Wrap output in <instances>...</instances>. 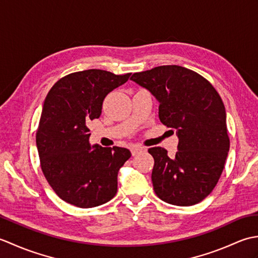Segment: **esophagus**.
Segmentation results:
<instances>
[{"mask_svg": "<svg viewBox=\"0 0 258 258\" xmlns=\"http://www.w3.org/2000/svg\"><path fill=\"white\" fill-rule=\"evenodd\" d=\"M144 151H145V149H143V147H139V146H133V147H131V152H132V155H133V156L138 155L139 153H141V152H144Z\"/></svg>", "mask_w": 258, "mask_h": 258, "instance_id": "34e87169", "label": "esophagus"}]
</instances>
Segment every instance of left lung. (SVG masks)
I'll list each match as a JSON object with an SVG mask.
<instances>
[{"instance_id": "8db88e82", "label": "left lung", "mask_w": 258, "mask_h": 258, "mask_svg": "<svg viewBox=\"0 0 258 258\" xmlns=\"http://www.w3.org/2000/svg\"><path fill=\"white\" fill-rule=\"evenodd\" d=\"M131 80L156 98L160 120L178 138L173 158L162 147L149 150L155 194L172 205L197 204L216 186L229 151L221 96L203 76L178 65L134 73Z\"/></svg>"}]
</instances>
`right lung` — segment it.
I'll return each instance as SVG.
<instances>
[{
  "instance_id": "1",
  "label": "right lung",
  "mask_w": 258,
  "mask_h": 258,
  "mask_svg": "<svg viewBox=\"0 0 258 258\" xmlns=\"http://www.w3.org/2000/svg\"><path fill=\"white\" fill-rule=\"evenodd\" d=\"M130 76L86 70L64 76L48 92L36 147L48 184L69 204L91 208L116 194L117 174L131 152L117 146L91 145L87 124L100 117L104 98Z\"/></svg>"
}]
</instances>
